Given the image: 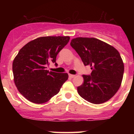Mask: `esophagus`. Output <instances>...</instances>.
<instances>
[{
  "mask_svg": "<svg viewBox=\"0 0 134 134\" xmlns=\"http://www.w3.org/2000/svg\"><path fill=\"white\" fill-rule=\"evenodd\" d=\"M69 76L70 78H75V75H71V74H69Z\"/></svg>",
  "mask_w": 134,
  "mask_h": 134,
  "instance_id": "obj_1",
  "label": "esophagus"
}]
</instances>
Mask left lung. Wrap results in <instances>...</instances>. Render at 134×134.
<instances>
[{
	"mask_svg": "<svg viewBox=\"0 0 134 134\" xmlns=\"http://www.w3.org/2000/svg\"><path fill=\"white\" fill-rule=\"evenodd\" d=\"M71 46L84 65L92 69L91 76H82L83 83L77 87L79 95L95 104L109 100L120 88L123 78L124 63L119 52L94 37L72 39Z\"/></svg>",
	"mask_w": 134,
	"mask_h": 134,
	"instance_id": "1",
	"label": "left lung"
}]
</instances>
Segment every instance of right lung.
Listing matches in <instances>:
<instances>
[{
	"label": "right lung",
	"mask_w": 134,
	"mask_h": 134,
	"mask_svg": "<svg viewBox=\"0 0 134 134\" xmlns=\"http://www.w3.org/2000/svg\"><path fill=\"white\" fill-rule=\"evenodd\" d=\"M69 36H44L26 44L13 62V79L19 93L35 104L47 102L59 93L68 79L67 73L48 71L59 51L68 43Z\"/></svg>",
	"instance_id": "add662e5"
}]
</instances>
